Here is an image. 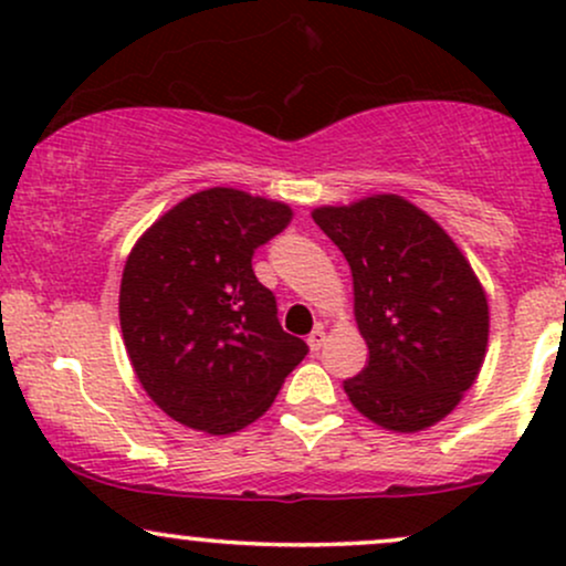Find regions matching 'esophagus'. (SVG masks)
Here are the masks:
<instances>
[{"instance_id":"34e87169","label":"esophagus","mask_w":566,"mask_h":566,"mask_svg":"<svg viewBox=\"0 0 566 566\" xmlns=\"http://www.w3.org/2000/svg\"><path fill=\"white\" fill-rule=\"evenodd\" d=\"M324 340H327V333H324V327H316L314 333L308 335V348H311V354H319L322 350V346H324Z\"/></svg>"}]
</instances>
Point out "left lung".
Listing matches in <instances>:
<instances>
[{"mask_svg":"<svg viewBox=\"0 0 566 566\" xmlns=\"http://www.w3.org/2000/svg\"><path fill=\"white\" fill-rule=\"evenodd\" d=\"M346 255L369 359L348 401L394 433L444 420L479 378L490 340L486 292L454 239L399 193L311 212Z\"/></svg>","mask_w":566,"mask_h":566,"instance_id":"obj_1","label":"left lung"}]
</instances>
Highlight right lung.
Masks as SVG:
<instances>
[{"label": "right lung", "mask_w": 566, "mask_h": 566, "mask_svg": "<svg viewBox=\"0 0 566 566\" xmlns=\"http://www.w3.org/2000/svg\"><path fill=\"white\" fill-rule=\"evenodd\" d=\"M290 220L284 201L216 186L170 207L129 250L119 287L129 365L180 426L242 431L308 354L252 271V252Z\"/></svg>", "instance_id": "1"}]
</instances>
